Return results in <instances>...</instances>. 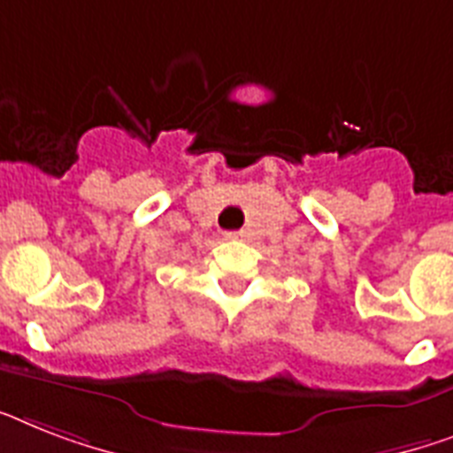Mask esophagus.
<instances>
[{"instance_id":"esophagus-1","label":"esophagus","mask_w":453,"mask_h":453,"mask_svg":"<svg viewBox=\"0 0 453 453\" xmlns=\"http://www.w3.org/2000/svg\"><path fill=\"white\" fill-rule=\"evenodd\" d=\"M226 237H227V239H244L246 233H244V230H237V233H227Z\"/></svg>"}]
</instances>
